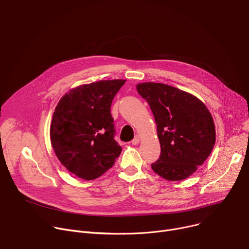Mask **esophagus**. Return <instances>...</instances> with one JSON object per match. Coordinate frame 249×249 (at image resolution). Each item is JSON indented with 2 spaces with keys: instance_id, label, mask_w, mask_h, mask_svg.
<instances>
[{
  "instance_id": "esophagus-1",
  "label": "esophagus",
  "mask_w": 249,
  "mask_h": 249,
  "mask_svg": "<svg viewBox=\"0 0 249 249\" xmlns=\"http://www.w3.org/2000/svg\"><path fill=\"white\" fill-rule=\"evenodd\" d=\"M139 142H140V137L138 136V135H136V136H135V138L132 140V144L133 145H138Z\"/></svg>"
}]
</instances>
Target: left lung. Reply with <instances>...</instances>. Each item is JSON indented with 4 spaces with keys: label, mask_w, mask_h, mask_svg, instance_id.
<instances>
[{
    "label": "left lung",
    "mask_w": 249,
    "mask_h": 249,
    "mask_svg": "<svg viewBox=\"0 0 249 249\" xmlns=\"http://www.w3.org/2000/svg\"><path fill=\"white\" fill-rule=\"evenodd\" d=\"M154 115L160 158L153 171L168 180H180L205 162L215 143V128L209 109L196 96L163 83L137 85Z\"/></svg>",
    "instance_id": "left-lung-1"
}]
</instances>
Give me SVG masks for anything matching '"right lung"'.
<instances>
[{
	"instance_id": "add662e5",
	"label": "right lung",
	"mask_w": 249,
	"mask_h": 249,
	"mask_svg": "<svg viewBox=\"0 0 249 249\" xmlns=\"http://www.w3.org/2000/svg\"><path fill=\"white\" fill-rule=\"evenodd\" d=\"M125 83L100 80L71 89L58 102L51 124V141L60 163L83 179L109 170L122 148L115 141L110 107Z\"/></svg>"
}]
</instances>
